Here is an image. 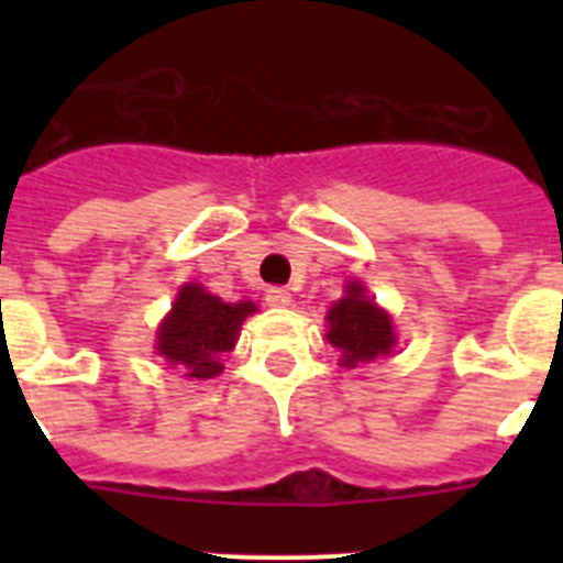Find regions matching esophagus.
Returning <instances> with one entry per match:
<instances>
[{
    "instance_id": "34e87169",
    "label": "esophagus",
    "mask_w": 563,
    "mask_h": 563,
    "mask_svg": "<svg viewBox=\"0 0 563 563\" xmlns=\"http://www.w3.org/2000/svg\"><path fill=\"white\" fill-rule=\"evenodd\" d=\"M265 301L271 307H290L292 292L287 290V287H282V285H273V287H267V290H265Z\"/></svg>"
}]
</instances>
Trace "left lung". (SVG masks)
I'll return each mask as SVG.
<instances>
[{
    "mask_svg": "<svg viewBox=\"0 0 563 563\" xmlns=\"http://www.w3.org/2000/svg\"><path fill=\"white\" fill-rule=\"evenodd\" d=\"M330 332L327 341L343 352V366H355L361 361H375L377 355H389L395 346V330L389 316L377 310L375 301L366 298L361 282L346 287V296L332 305Z\"/></svg>",
    "mask_w": 563,
    "mask_h": 563,
    "instance_id": "obj_1",
    "label": "left lung"
}]
</instances>
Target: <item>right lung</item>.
<instances>
[{
  "instance_id": "1",
  "label": "right lung",
  "mask_w": 563,
  "mask_h": 563,
  "mask_svg": "<svg viewBox=\"0 0 563 563\" xmlns=\"http://www.w3.org/2000/svg\"><path fill=\"white\" fill-rule=\"evenodd\" d=\"M253 310L256 307L251 301L225 305L202 287L186 285L157 332V355L168 363H180L186 377L206 380L220 375V355L233 350L239 327Z\"/></svg>"
}]
</instances>
